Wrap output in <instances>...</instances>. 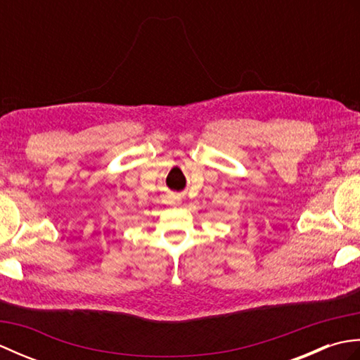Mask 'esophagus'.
Returning a JSON list of instances; mask_svg holds the SVG:
<instances>
[{"mask_svg":"<svg viewBox=\"0 0 360 360\" xmlns=\"http://www.w3.org/2000/svg\"><path fill=\"white\" fill-rule=\"evenodd\" d=\"M168 202H170V204H173V205H178L181 201L178 200V198H172V200L170 201H168Z\"/></svg>","mask_w":360,"mask_h":360,"instance_id":"obj_1","label":"esophagus"}]
</instances>
